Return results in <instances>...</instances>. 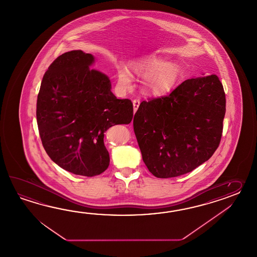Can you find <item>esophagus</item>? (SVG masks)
Wrapping results in <instances>:
<instances>
[{
  "label": "esophagus",
  "mask_w": 257,
  "mask_h": 257,
  "mask_svg": "<svg viewBox=\"0 0 257 257\" xmlns=\"http://www.w3.org/2000/svg\"><path fill=\"white\" fill-rule=\"evenodd\" d=\"M140 104H141V100L140 99H134L133 100V108H134V112H136L138 108H139V106H140Z\"/></svg>",
  "instance_id": "esophagus-1"
}]
</instances>
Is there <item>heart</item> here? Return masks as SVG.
I'll return each mask as SVG.
<instances>
[{
    "mask_svg": "<svg viewBox=\"0 0 257 257\" xmlns=\"http://www.w3.org/2000/svg\"><path fill=\"white\" fill-rule=\"evenodd\" d=\"M138 74L150 77L147 87L150 92L163 93L168 92L175 85L179 76V68L171 65L169 61L163 58L153 57L135 66ZM117 82L121 88L130 87L132 82L131 72L125 67H120L117 71Z\"/></svg>",
    "mask_w": 257,
    "mask_h": 257,
    "instance_id": "heart-1",
    "label": "heart"
}]
</instances>
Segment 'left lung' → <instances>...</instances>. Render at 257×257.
Returning a JSON list of instances; mask_svg holds the SVG:
<instances>
[{"instance_id": "1", "label": "left lung", "mask_w": 257, "mask_h": 257, "mask_svg": "<svg viewBox=\"0 0 257 257\" xmlns=\"http://www.w3.org/2000/svg\"><path fill=\"white\" fill-rule=\"evenodd\" d=\"M225 112L223 86L215 74L142 101L133 126L149 171L158 178L176 177L208 161L221 140Z\"/></svg>"}]
</instances>
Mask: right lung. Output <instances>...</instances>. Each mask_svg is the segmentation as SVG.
Listing matches in <instances>:
<instances>
[{"instance_id":"add662e5","label":"right lung","mask_w":257,"mask_h":257,"mask_svg":"<svg viewBox=\"0 0 257 257\" xmlns=\"http://www.w3.org/2000/svg\"><path fill=\"white\" fill-rule=\"evenodd\" d=\"M93 60L82 50L59 56L44 74L37 102L46 153L62 169L89 177L109 165L104 132L133 117L131 100L116 98L109 78L89 69Z\"/></svg>"}]
</instances>
